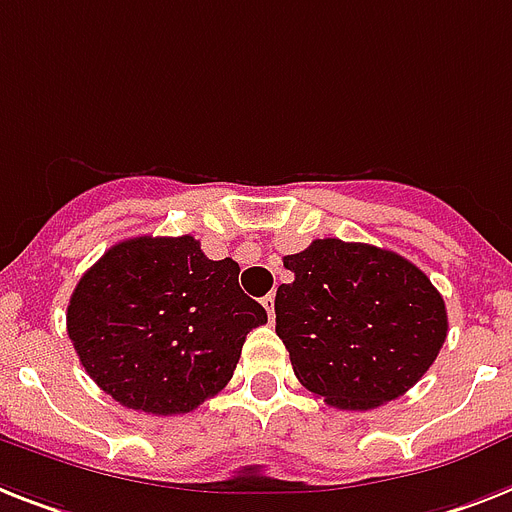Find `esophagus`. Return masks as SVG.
Instances as JSON below:
<instances>
[{
  "instance_id": "esophagus-1",
  "label": "esophagus",
  "mask_w": 512,
  "mask_h": 512,
  "mask_svg": "<svg viewBox=\"0 0 512 512\" xmlns=\"http://www.w3.org/2000/svg\"><path fill=\"white\" fill-rule=\"evenodd\" d=\"M264 308H266V314H269V319H272L274 322V293H269V295H264Z\"/></svg>"
}]
</instances>
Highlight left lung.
Returning a JSON list of instances; mask_svg holds the SVG:
<instances>
[{"mask_svg": "<svg viewBox=\"0 0 512 512\" xmlns=\"http://www.w3.org/2000/svg\"><path fill=\"white\" fill-rule=\"evenodd\" d=\"M277 335L298 382L342 411H371L424 377L447 337V311L416 264L337 238L285 256Z\"/></svg>", "mask_w": 512, "mask_h": 512, "instance_id": "8db88e82", "label": "left lung"}]
</instances>
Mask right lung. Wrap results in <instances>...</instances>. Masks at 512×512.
Segmentation results:
<instances>
[{
	"label": "right lung",
	"instance_id": "add662e5",
	"mask_svg": "<svg viewBox=\"0 0 512 512\" xmlns=\"http://www.w3.org/2000/svg\"><path fill=\"white\" fill-rule=\"evenodd\" d=\"M232 259L180 238L122 240L80 282L67 335L101 390L133 411L190 413L232 379L251 329L266 324Z\"/></svg>",
	"mask_w": 512,
	"mask_h": 512
}]
</instances>
